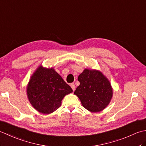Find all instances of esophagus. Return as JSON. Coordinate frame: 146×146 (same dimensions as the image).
I'll use <instances>...</instances> for the list:
<instances>
[{
	"mask_svg": "<svg viewBox=\"0 0 146 146\" xmlns=\"http://www.w3.org/2000/svg\"><path fill=\"white\" fill-rule=\"evenodd\" d=\"M71 88L73 89V91H75L76 86H75V85L74 84V83H71Z\"/></svg>",
	"mask_w": 146,
	"mask_h": 146,
	"instance_id": "1",
	"label": "esophagus"
}]
</instances>
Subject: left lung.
I'll return each instance as SVG.
<instances>
[{"instance_id": "8db88e82", "label": "left lung", "mask_w": 146, "mask_h": 146, "mask_svg": "<svg viewBox=\"0 0 146 146\" xmlns=\"http://www.w3.org/2000/svg\"><path fill=\"white\" fill-rule=\"evenodd\" d=\"M80 85L74 94L83 107L91 112H99L109 104L113 90L110 83L101 71L85 69L78 76Z\"/></svg>"}]
</instances>
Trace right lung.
Wrapping results in <instances>:
<instances>
[{"label": "right lung", "mask_w": 146, "mask_h": 146, "mask_svg": "<svg viewBox=\"0 0 146 146\" xmlns=\"http://www.w3.org/2000/svg\"><path fill=\"white\" fill-rule=\"evenodd\" d=\"M73 92L53 68L39 66L27 86V95L32 106L44 114L52 113L61 106L65 95Z\"/></svg>", "instance_id": "add662e5"}]
</instances>
